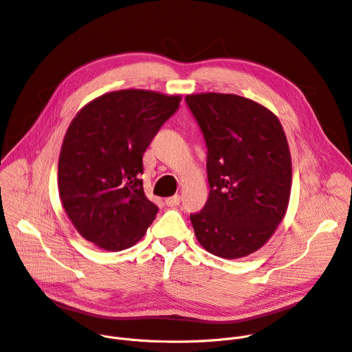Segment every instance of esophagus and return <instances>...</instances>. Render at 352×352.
<instances>
[{"label": "esophagus", "instance_id": "esophagus-1", "mask_svg": "<svg viewBox=\"0 0 352 352\" xmlns=\"http://www.w3.org/2000/svg\"><path fill=\"white\" fill-rule=\"evenodd\" d=\"M179 202H181V197L179 195H174V197H170V198L166 199V204L168 206H178Z\"/></svg>", "mask_w": 352, "mask_h": 352}]
</instances>
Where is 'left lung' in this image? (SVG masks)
Returning <instances> with one entry per match:
<instances>
[{"label": "left lung", "instance_id": "8db88e82", "mask_svg": "<svg viewBox=\"0 0 352 352\" xmlns=\"http://www.w3.org/2000/svg\"><path fill=\"white\" fill-rule=\"evenodd\" d=\"M204 134L209 197L191 215L209 253L239 259L261 249L283 221L292 190V157L276 114L238 95L185 98Z\"/></svg>", "mask_w": 352, "mask_h": 352}]
</instances>
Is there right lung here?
<instances>
[{
	"label": "right lung",
	"mask_w": 352,
	"mask_h": 352,
	"mask_svg": "<svg viewBox=\"0 0 352 352\" xmlns=\"http://www.w3.org/2000/svg\"><path fill=\"white\" fill-rule=\"evenodd\" d=\"M181 96L126 89L87 103L67 127L59 164L62 206L80 235L119 252L135 245L158 208L144 194L143 154Z\"/></svg>",
	"instance_id": "add662e5"
}]
</instances>
